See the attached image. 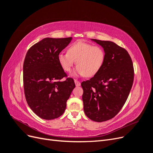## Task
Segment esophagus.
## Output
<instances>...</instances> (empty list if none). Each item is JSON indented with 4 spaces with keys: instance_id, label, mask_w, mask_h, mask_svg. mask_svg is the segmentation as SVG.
Instances as JSON below:
<instances>
[{
    "instance_id": "34e87169",
    "label": "esophagus",
    "mask_w": 153,
    "mask_h": 153,
    "mask_svg": "<svg viewBox=\"0 0 153 153\" xmlns=\"http://www.w3.org/2000/svg\"><path fill=\"white\" fill-rule=\"evenodd\" d=\"M75 83L76 86H77V87L80 85V82L78 81V80H77L76 79H75Z\"/></svg>"
}]
</instances>
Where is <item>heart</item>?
Instances as JSON below:
<instances>
[{"mask_svg":"<svg viewBox=\"0 0 153 153\" xmlns=\"http://www.w3.org/2000/svg\"><path fill=\"white\" fill-rule=\"evenodd\" d=\"M57 59L64 71H70L76 61L78 66L74 74L91 77L96 75L102 68L105 53L100 46L79 41L69 47L67 53H59Z\"/></svg>","mask_w":153,"mask_h":153,"instance_id":"heart-1","label":"heart"}]
</instances>
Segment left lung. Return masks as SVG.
Masks as SVG:
<instances>
[{"label":"left lung","mask_w":153,"mask_h":153,"mask_svg":"<svg viewBox=\"0 0 153 153\" xmlns=\"http://www.w3.org/2000/svg\"><path fill=\"white\" fill-rule=\"evenodd\" d=\"M104 49L105 59L100 71L82 82L84 110L96 122L112 119L121 110L133 85L134 69L127 50L112 41L92 39Z\"/></svg>","instance_id":"8db88e82"}]
</instances>
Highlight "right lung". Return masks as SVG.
I'll return each instance as SVG.
<instances>
[{
	"label": "right lung",
	"mask_w": 153,
	"mask_h": 153,
	"mask_svg": "<svg viewBox=\"0 0 153 153\" xmlns=\"http://www.w3.org/2000/svg\"><path fill=\"white\" fill-rule=\"evenodd\" d=\"M72 38H47L27 51L24 62V88L27 104L39 117L56 119L63 114L75 84L60 66L58 55Z\"/></svg>",
	"instance_id": "add662e5"
}]
</instances>
